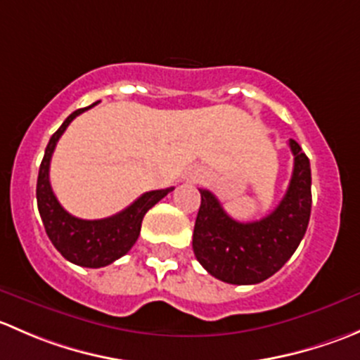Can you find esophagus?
Returning a JSON list of instances; mask_svg holds the SVG:
<instances>
[{"label": "esophagus", "instance_id": "1", "mask_svg": "<svg viewBox=\"0 0 360 360\" xmlns=\"http://www.w3.org/2000/svg\"><path fill=\"white\" fill-rule=\"evenodd\" d=\"M195 177H202V174H200V172H198V174H197V176H195Z\"/></svg>", "mask_w": 360, "mask_h": 360}]
</instances>
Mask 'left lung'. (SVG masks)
<instances>
[{
    "instance_id": "1",
    "label": "left lung",
    "mask_w": 360,
    "mask_h": 360,
    "mask_svg": "<svg viewBox=\"0 0 360 360\" xmlns=\"http://www.w3.org/2000/svg\"><path fill=\"white\" fill-rule=\"evenodd\" d=\"M291 183L274 212L254 223L228 216L216 195L200 190L193 252L212 277L226 284H259L277 274L304 237L311 210L310 160L294 139Z\"/></svg>"
}]
</instances>
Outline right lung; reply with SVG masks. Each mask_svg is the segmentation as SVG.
<instances>
[{
    "instance_id": "add662e5",
    "label": "right lung",
    "mask_w": 360,
    "mask_h": 360,
    "mask_svg": "<svg viewBox=\"0 0 360 360\" xmlns=\"http://www.w3.org/2000/svg\"><path fill=\"white\" fill-rule=\"evenodd\" d=\"M96 104L97 103H94L92 106H96ZM92 106L71 112L64 120L63 125L59 127V130L50 137L45 157L39 165L36 200H38V210L43 226H45L49 238L52 240L53 248L59 250L68 261L78 264V266L101 268L108 266L132 249L141 233V223H143L144 214L155 203L162 200L167 193H170L174 188L148 191V193L141 195L136 202L130 203L127 209H123L122 212L111 217H104V219H79V217L71 216L68 210H64V207L53 195L52 186H50V160H52L57 141L60 139L69 123Z\"/></svg>"
}]
</instances>
